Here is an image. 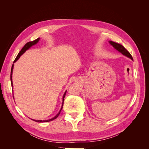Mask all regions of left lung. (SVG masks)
Wrapping results in <instances>:
<instances>
[{
	"instance_id": "8db88e82",
	"label": "left lung",
	"mask_w": 149,
	"mask_h": 149,
	"mask_svg": "<svg viewBox=\"0 0 149 149\" xmlns=\"http://www.w3.org/2000/svg\"><path fill=\"white\" fill-rule=\"evenodd\" d=\"M109 43H110V44L111 45H112V47H113L114 48H115L117 49V50L119 51V52H120L122 54H123V55L130 58V59L133 60V58H132V55H130V53L123 45H121L120 44H119L118 43H116V42H112V41H110Z\"/></svg>"
}]
</instances>
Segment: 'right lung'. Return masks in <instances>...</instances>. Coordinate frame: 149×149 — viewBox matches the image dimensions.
<instances>
[{"label": "right lung", "instance_id": "1", "mask_svg": "<svg viewBox=\"0 0 149 149\" xmlns=\"http://www.w3.org/2000/svg\"><path fill=\"white\" fill-rule=\"evenodd\" d=\"M39 40H40V38H37V39H36V40H35L34 41H32V42H28V43H26L25 45H24V47L22 48V49L20 50V52L19 53V54H18V55L17 56V57H16V58L15 59V60H14V61H13V63H15L18 59H19V58L20 57V56L22 55V54H23L24 53H25V51L26 50V49H28L30 47H31V46H33V45H34L35 44H36L37 43L38 41H39ZM13 65H12V68H11V72H10V81H11V84H12V87H13V85H12V71H13ZM66 91L65 93V94H64V95H63V103H62V106H61V109H60V112H58V114L55 116V117H54L53 118H52V119H49V120H33V119H32L33 120H34V121H35V122H38V123H47V122H49V121H52V120H54V119H56L57 118H58V116H59V114H60V112H61V109H62V108H63V102H64V100H65V95H66Z\"/></svg>", "mask_w": 149, "mask_h": 149}]
</instances>
